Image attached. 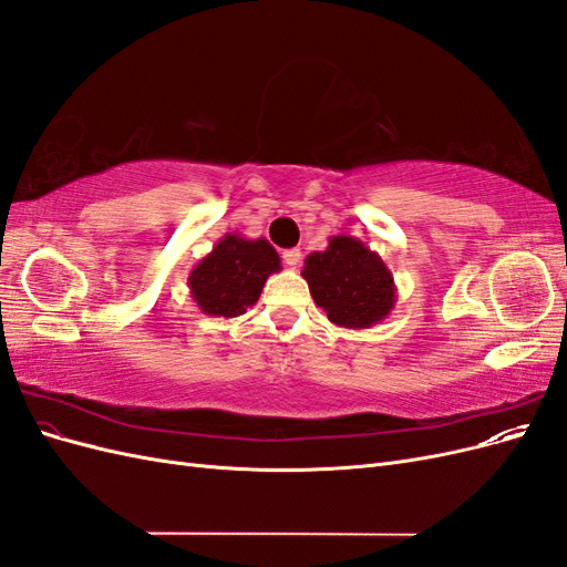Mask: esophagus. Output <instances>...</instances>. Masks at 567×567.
<instances>
[{
	"label": "esophagus",
	"mask_w": 567,
	"mask_h": 567,
	"mask_svg": "<svg viewBox=\"0 0 567 567\" xmlns=\"http://www.w3.org/2000/svg\"><path fill=\"white\" fill-rule=\"evenodd\" d=\"M281 260H284V265H286V267L296 269V267L300 265V250H298V248H288V250H284V252H281Z\"/></svg>",
	"instance_id": "1"
}]
</instances>
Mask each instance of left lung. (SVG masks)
Here are the masks:
<instances>
[{
  "label": "left lung",
  "instance_id": "1",
  "mask_svg": "<svg viewBox=\"0 0 567 567\" xmlns=\"http://www.w3.org/2000/svg\"><path fill=\"white\" fill-rule=\"evenodd\" d=\"M302 277L326 317L346 329H369L394 305L390 269L352 236H333L329 248L307 255Z\"/></svg>",
  "mask_w": 567,
  "mask_h": 567
}]
</instances>
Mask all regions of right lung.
Instances as JSON below:
<instances>
[{"instance_id": "obj_1", "label": "right lung", "mask_w": 567, "mask_h": 567, "mask_svg": "<svg viewBox=\"0 0 567 567\" xmlns=\"http://www.w3.org/2000/svg\"><path fill=\"white\" fill-rule=\"evenodd\" d=\"M281 260L265 238L227 234L188 274V288L196 305L210 317H241L257 302L269 274Z\"/></svg>"}]
</instances>
